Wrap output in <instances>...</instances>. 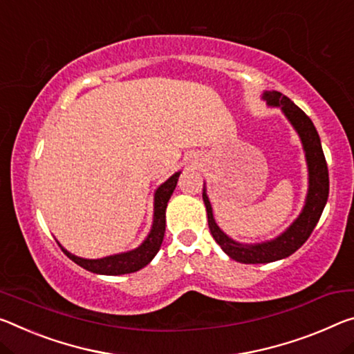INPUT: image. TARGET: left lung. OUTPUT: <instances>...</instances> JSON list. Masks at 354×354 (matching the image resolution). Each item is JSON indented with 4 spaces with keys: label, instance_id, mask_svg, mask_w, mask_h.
Here are the masks:
<instances>
[{
    "label": "left lung",
    "instance_id": "1",
    "mask_svg": "<svg viewBox=\"0 0 354 354\" xmlns=\"http://www.w3.org/2000/svg\"><path fill=\"white\" fill-rule=\"evenodd\" d=\"M263 99L266 100L268 105L280 106L283 115L295 127L301 138L302 148L306 153L307 170H308V190L306 197V205L302 207L298 218L285 230L277 238L266 243L258 244H241L233 241L221 228L212 216V207L209 198L206 195V189L203 187V201L207 212V225L209 232L216 243L221 245L225 254L233 258L234 261L245 263V265H257V263H271L287 258L295 254L302 244L306 243L310 236L313 228L322 217L324 205L328 201L329 195V175H328V164L324 159L322 142H319L318 132L310 118L302 111L298 105L283 96L279 91H265Z\"/></svg>",
    "mask_w": 354,
    "mask_h": 354
}]
</instances>
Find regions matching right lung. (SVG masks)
Returning a JSON list of instances; mask_svg holds the SVG:
<instances>
[{
  "mask_svg": "<svg viewBox=\"0 0 354 354\" xmlns=\"http://www.w3.org/2000/svg\"><path fill=\"white\" fill-rule=\"evenodd\" d=\"M181 175V171H176L175 175L167 179L164 184H160L159 189L154 194V221L151 232L138 245L137 249L122 252V254L97 258V260H88V258H80L72 255L71 252H67L63 245L59 244L61 250L71 258L72 261L77 263L78 266L85 268L86 271L104 274V276H120V274H129L136 272L145 268L148 263L153 260L157 252H159L162 241H164L165 234V209L167 203L170 200L173 190L176 187L178 178Z\"/></svg>",
  "mask_w": 354,
  "mask_h": 354,
  "instance_id": "1",
  "label": "right lung"
}]
</instances>
